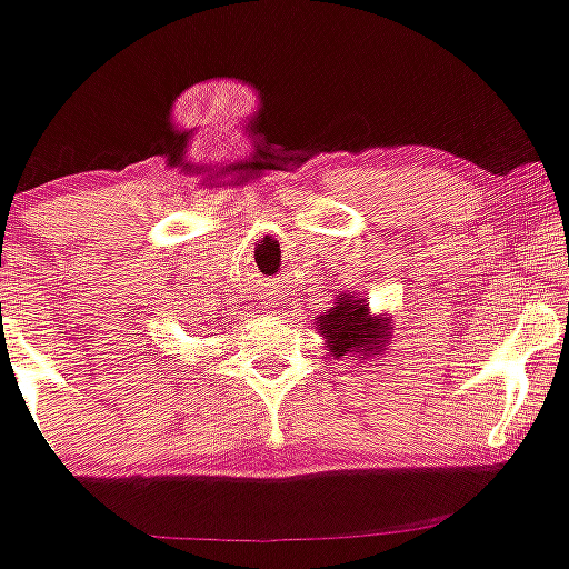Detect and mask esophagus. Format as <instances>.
<instances>
[{"mask_svg":"<svg viewBox=\"0 0 569 569\" xmlns=\"http://www.w3.org/2000/svg\"><path fill=\"white\" fill-rule=\"evenodd\" d=\"M262 307L267 312H278L280 310V297H276V293H267V297L262 299Z\"/></svg>","mask_w":569,"mask_h":569,"instance_id":"34e87169","label":"esophagus"}]
</instances>
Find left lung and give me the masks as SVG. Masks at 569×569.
<instances>
[{
  "mask_svg": "<svg viewBox=\"0 0 569 569\" xmlns=\"http://www.w3.org/2000/svg\"><path fill=\"white\" fill-rule=\"evenodd\" d=\"M315 331L323 337L333 360H379L392 345V315H373L366 299L341 291L331 310L315 318Z\"/></svg>",
  "mask_w": 569,
  "mask_h": 569,
  "instance_id": "1",
  "label": "left lung"
}]
</instances>
